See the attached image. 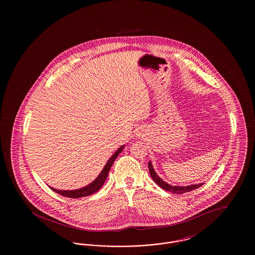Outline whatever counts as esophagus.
I'll use <instances>...</instances> for the list:
<instances>
[{
    "label": "esophagus",
    "instance_id": "obj_1",
    "mask_svg": "<svg viewBox=\"0 0 255 255\" xmlns=\"http://www.w3.org/2000/svg\"><path fill=\"white\" fill-rule=\"evenodd\" d=\"M145 131H143V130L138 131V136H140V137H144V136H145Z\"/></svg>",
    "mask_w": 255,
    "mask_h": 255
}]
</instances>
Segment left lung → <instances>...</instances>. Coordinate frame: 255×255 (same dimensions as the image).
<instances>
[{
    "label": "left lung",
    "instance_id": "8db88e82",
    "mask_svg": "<svg viewBox=\"0 0 255 255\" xmlns=\"http://www.w3.org/2000/svg\"><path fill=\"white\" fill-rule=\"evenodd\" d=\"M148 168H149V172H150V175L153 179V181L156 182L158 184V186H160L162 189L166 190V191H169L172 192L173 194H182V193H185V192H190L194 189L199 188L200 186H202L204 184V182H201V183H197V184H191V185H186V186H182V185H171L169 183L164 182L161 180V178L158 177V174L156 173V171L153 167V164L151 161L148 162Z\"/></svg>",
    "mask_w": 255,
    "mask_h": 255
}]
</instances>
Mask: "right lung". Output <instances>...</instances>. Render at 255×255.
Returning <instances> with one entry per match:
<instances>
[{"instance_id": "obj_1", "label": "right lung", "mask_w": 255, "mask_h": 255, "mask_svg": "<svg viewBox=\"0 0 255 255\" xmlns=\"http://www.w3.org/2000/svg\"><path fill=\"white\" fill-rule=\"evenodd\" d=\"M125 145H122L113 154V156L109 158V160L107 161V163L105 164L104 168L100 172V174L98 175L97 179L94 182H91L90 184L86 185L82 188L79 189H75V190H59V189H55L53 187H50L54 192L58 193V194L68 197V198H73V199H77V198H81V197H86V196H90V195L96 193L98 191L101 186L103 185V183L106 181L108 174H109L110 169L114 163V161L116 160L117 157L122 153V150L124 149Z\"/></svg>"}]
</instances>
